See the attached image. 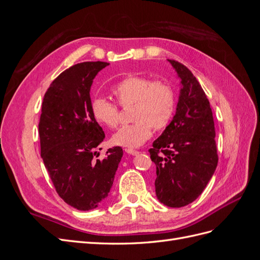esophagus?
Here are the masks:
<instances>
[{
	"mask_svg": "<svg viewBox=\"0 0 260 260\" xmlns=\"http://www.w3.org/2000/svg\"><path fill=\"white\" fill-rule=\"evenodd\" d=\"M124 152L130 154V155H138L139 154V151H137V149H132V148H125Z\"/></svg>",
	"mask_w": 260,
	"mask_h": 260,
	"instance_id": "esophagus-1",
	"label": "esophagus"
}]
</instances>
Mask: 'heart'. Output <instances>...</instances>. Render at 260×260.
<instances>
[{
	"label": "heart",
	"instance_id": "obj_1",
	"mask_svg": "<svg viewBox=\"0 0 260 260\" xmlns=\"http://www.w3.org/2000/svg\"><path fill=\"white\" fill-rule=\"evenodd\" d=\"M118 105L133 106L131 124L123 125L112 137V143L124 147H139L152 137L155 130L166 128L176 108V94L166 80H153L144 76H129L118 82L112 90ZM95 120L114 129L120 122L117 105L105 99L92 102Z\"/></svg>",
	"mask_w": 260,
	"mask_h": 260
}]
</instances>
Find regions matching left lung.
<instances>
[{
    "label": "left lung",
    "instance_id": "obj_1",
    "mask_svg": "<svg viewBox=\"0 0 260 260\" xmlns=\"http://www.w3.org/2000/svg\"><path fill=\"white\" fill-rule=\"evenodd\" d=\"M182 88L174 119L148 149L156 165L155 191L168 207H183L194 202L216 170L218 153L209 101L191 70L175 60Z\"/></svg>",
    "mask_w": 260,
    "mask_h": 260
}]
</instances>
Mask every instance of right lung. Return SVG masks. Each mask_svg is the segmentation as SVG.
Instances as JSON below:
<instances>
[{
  "instance_id": "add662e5",
  "label": "right lung",
  "mask_w": 260,
  "mask_h": 260,
  "mask_svg": "<svg viewBox=\"0 0 260 260\" xmlns=\"http://www.w3.org/2000/svg\"><path fill=\"white\" fill-rule=\"evenodd\" d=\"M105 61H84L62 72L44 94L39 137L41 157L55 190L78 210L96 208L107 196L122 157L108 148L99 158L105 133L92 114L90 90ZM101 149V148H100Z\"/></svg>"
}]
</instances>
